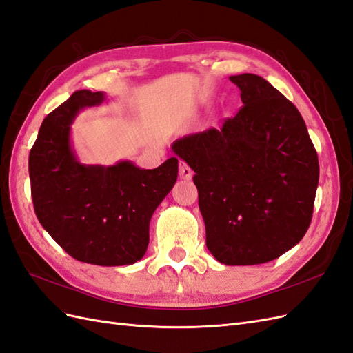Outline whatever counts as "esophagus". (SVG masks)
<instances>
[{"instance_id":"1","label":"esophagus","mask_w":353,"mask_h":353,"mask_svg":"<svg viewBox=\"0 0 353 353\" xmlns=\"http://www.w3.org/2000/svg\"><path fill=\"white\" fill-rule=\"evenodd\" d=\"M179 174H180V177L185 179V180H190V179H192V176H194L192 170H190V167H188L185 163H180Z\"/></svg>"}]
</instances>
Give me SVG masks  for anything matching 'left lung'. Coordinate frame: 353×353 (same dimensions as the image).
Segmentation results:
<instances>
[{
    "instance_id": "1",
    "label": "left lung",
    "mask_w": 353,
    "mask_h": 353,
    "mask_svg": "<svg viewBox=\"0 0 353 353\" xmlns=\"http://www.w3.org/2000/svg\"><path fill=\"white\" fill-rule=\"evenodd\" d=\"M243 108L220 130L171 145L195 171L207 248L229 266L260 265L305 236L314 213L319 164L297 108L254 74L229 78Z\"/></svg>"
}]
</instances>
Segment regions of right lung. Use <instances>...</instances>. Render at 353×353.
<instances>
[{
    "instance_id": "obj_1",
    "label": "right lung",
    "mask_w": 353,
    "mask_h": 353,
    "mask_svg": "<svg viewBox=\"0 0 353 353\" xmlns=\"http://www.w3.org/2000/svg\"><path fill=\"white\" fill-rule=\"evenodd\" d=\"M105 93L79 90L48 114L29 154V177L39 223L69 256L90 265L123 266L142 259L149 221L174 186L179 159L154 170L119 161L85 165L70 143V125Z\"/></svg>"
}]
</instances>
